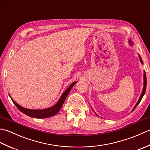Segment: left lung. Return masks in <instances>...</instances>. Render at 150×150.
Here are the masks:
<instances>
[{
  "label": "left lung",
  "mask_w": 150,
  "mask_h": 150,
  "mask_svg": "<svg viewBox=\"0 0 150 150\" xmlns=\"http://www.w3.org/2000/svg\"><path fill=\"white\" fill-rule=\"evenodd\" d=\"M129 45L131 46H133V42L131 40H129ZM139 59H140V62H141V63L142 64H143V61H142V58H141V55H139ZM143 77H144V86H143V89H142V93H141V96H140V97H139V100H138V101H137V103H136V104H135V106L133 107V110H132V111H133V110H135V108L137 106V105L140 103V102L141 101V100H142V97H143V96H144V94H145V92H146V73H145V71H144V76H143ZM96 115L97 116H98V115L96 113Z\"/></svg>",
  "instance_id": "obj_1"
}]
</instances>
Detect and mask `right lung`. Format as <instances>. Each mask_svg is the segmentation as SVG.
<instances>
[{
  "label": "right lung",
  "instance_id": "1",
  "mask_svg": "<svg viewBox=\"0 0 150 150\" xmlns=\"http://www.w3.org/2000/svg\"><path fill=\"white\" fill-rule=\"evenodd\" d=\"M77 81L73 82V83L68 88V89H66V90L62 94L61 97H60L58 102H57L55 105H53V106L50 108H46V109H44V110L28 109V108H25L24 107L20 106V105L16 103V102L11 97H10L11 98L13 103H14L16 107H17L18 109L21 111V112L27 115L28 116H29L30 117H33V118H37V119H44V118H48V117L55 115H56L59 112V110H60V108H62L64 103L66 97L68 96L69 91H71V88L73 87V86L77 83ZM9 96H10V95H9Z\"/></svg>",
  "mask_w": 150,
  "mask_h": 150
}]
</instances>
